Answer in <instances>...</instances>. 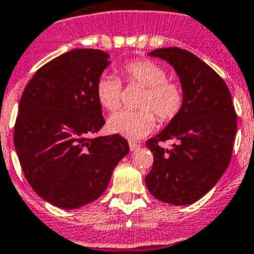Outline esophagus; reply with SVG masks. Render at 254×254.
Segmentation results:
<instances>
[{"label":"esophagus","mask_w":254,"mask_h":254,"mask_svg":"<svg viewBox=\"0 0 254 254\" xmlns=\"http://www.w3.org/2000/svg\"><path fill=\"white\" fill-rule=\"evenodd\" d=\"M129 147H130V151H135V150L141 147V145L137 143V142H129Z\"/></svg>","instance_id":"1"}]
</instances>
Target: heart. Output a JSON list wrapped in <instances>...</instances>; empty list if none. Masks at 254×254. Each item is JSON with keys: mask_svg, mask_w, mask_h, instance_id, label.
I'll list each match as a JSON object with an SVG mask.
<instances>
[{"mask_svg": "<svg viewBox=\"0 0 254 254\" xmlns=\"http://www.w3.org/2000/svg\"><path fill=\"white\" fill-rule=\"evenodd\" d=\"M123 75L129 84L145 87L138 111H120L108 119L107 127L113 134L127 139H139L155 127L156 114L160 121H171L181 112L185 102L180 83L167 79V70L151 60H137L123 67ZM96 99L103 108L115 111L121 104L123 84L119 78L103 74L96 82Z\"/></svg>", "mask_w": 254, "mask_h": 254, "instance_id": "b5f03b06", "label": "heart"}]
</instances>
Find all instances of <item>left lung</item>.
<instances>
[{"label":"left lung","mask_w":254,"mask_h":254,"mask_svg":"<svg viewBox=\"0 0 254 254\" xmlns=\"http://www.w3.org/2000/svg\"><path fill=\"white\" fill-rule=\"evenodd\" d=\"M170 63L180 78L185 102L181 112L146 146L154 155L146 185L155 198L184 206L202 198L227 170L238 116L227 84L211 67L181 48L148 53ZM175 141L168 150L159 141Z\"/></svg>","instance_id":"8db88e82"}]
</instances>
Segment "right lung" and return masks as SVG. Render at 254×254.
<instances>
[{"label":"right lung","mask_w":254,"mask_h":254,"mask_svg":"<svg viewBox=\"0 0 254 254\" xmlns=\"http://www.w3.org/2000/svg\"><path fill=\"white\" fill-rule=\"evenodd\" d=\"M100 49H73L35 73L20 98L14 146L28 184L60 209L99 198L129 152L119 134L92 138L106 124L96 82L109 65Z\"/></svg>","instance_id":"1"}]
</instances>
